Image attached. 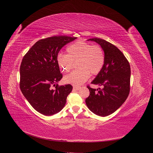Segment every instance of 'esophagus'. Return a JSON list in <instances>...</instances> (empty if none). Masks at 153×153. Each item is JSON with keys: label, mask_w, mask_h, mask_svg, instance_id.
<instances>
[{"label": "esophagus", "mask_w": 153, "mask_h": 153, "mask_svg": "<svg viewBox=\"0 0 153 153\" xmlns=\"http://www.w3.org/2000/svg\"><path fill=\"white\" fill-rule=\"evenodd\" d=\"M81 89V87L79 86H74V89L75 90H79Z\"/></svg>", "instance_id": "1"}]
</instances>
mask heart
<instances>
[{
  "label": "heart",
  "mask_w": 153,
  "mask_h": 153,
  "mask_svg": "<svg viewBox=\"0 0 153 153\" xmlns=\"http://www.w3.org/2000/svg\"><path fill=\"white\" fill-rule=\"evenodd\" d=\"M68 54L59 53L56 61L64 72H68L73 67L74 62L78 60V69L64 77V82L74 85H80L85 82L90 74L97 75L102 70L105 62V55L102 47L84 41H77L68 45Z\"/></svg>",
  "instance_id": "heart-1"
}]
</instances>
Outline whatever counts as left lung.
I'll use <instances>...</instances> for the list:
<instances>
[{
	"label": "left lung",
	"instance_id": "obj_1",
	"mask_svg": "<svg viewBox=\"0 0 153 153\" xmlns=\"http://www.w3.org/2000/svg\"><path fill=\"white\" fill-rule=\"evenodd\" d=\"M88 41L100 45L105 52V62L102 70L91 82L103 88L96 90L87 86L90 94L85 102L91 111L105 117L114 112L128 98L130 91V65L115 45L100 38Z\"/></svg>",
	"mask_w": 153,
	"mask_h": 153
}]
</instances>
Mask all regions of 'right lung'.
Returning <instances> with one entry per match:
<instances>
[{
  "label": "right lung",
  "mask_w": 153,
  "mask_h": 153,
  "mask_svg": "<svg viewBox=\"0 0 153 153\" xmlns=\"http://www.w3.org/2000/svg\"><path fill=\"white\" fill-rule=\"evenodd\" d=\"M76 39L62 35L43 39L36 42L23 58L19 87L33 108L42 114L51 116L60 112L72 91L70 84L58 85L62 74L56 57L64 45ZM51 86L56 89L53 90Z\"/></svg>",
  "instance_id": "1"
}]
</instances>
